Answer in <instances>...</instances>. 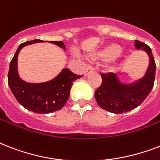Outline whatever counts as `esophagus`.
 I'll return each mask as SVG.
<instances>
[{
	"label": "esophagus",
	"mask_w": 160,
	"mask_h": 160,
	"mask_svg": "<svg viewBox=\"0 0 160 160\" xmlns=\"http://www.w3.org/2000/svg\"><path fill=\"white\" fill-rule=\"evenodd\" d=\"M93 71H94V67L91 66V65H88L87 68H86V70H85V75H89L90 72H93Z\"/></svg>",
	"instance_id": "obj_1"
}]
</instances>
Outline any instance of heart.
<instances>
[{
    "label": "heart",
    "instance_id": "1",
    "mask_svg": "<svg viewBox=\"0 0 160 160\" xmlns=\"http://www.w3.org/2000/svg\"><path fill=\"white\" fill-rule=\"evenodd\" d=\"M121 46L117 44H111V45H109L105 47L100 52L96 54L95 57L108 61V60H114V58H116L119 54L121 53Z\"/></svg>",
    "mask_w": 160,
    "mask_h": 160
}]
</instances>
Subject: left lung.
<instances>
[{
  "instance_id": "8db88e82",
  "label": "left lung",
  "mask_w": 160,
  "mask_h": 160,
  "mask_svg": "<svg viewBox=\"0 0 160 160\" xmlns=\"http://www.w3.org/2000/svg\"><path fill=\"white\" fill-rule=\"evenodd\" d=\"M136 49L142 48L149 56V65L144 77L133 85H122L113 73L101 74L102 83L95 90V98L101 109L114 114H123L135 109L154 87L156 65L148 45L135 41Z\"/></svg>"
}]
</instances>
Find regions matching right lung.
<instances>
[{
    "mask_svg": "<svg viewBox=\"0 0 160 160\" xmlns=\"http://www.w3.org/2000/svg\"><path fill=\"white\" fill-rule=\"evenodd\" d=\"M41 40L26 41L19 46L10 63L8 85L16 100L24 108L37 114H49L60 110L65 105L70 96V88L74 80L83 75H75L69 69H64L51 81L41 84L26 83L20 79L17 73V56L22 47L27 45L42 42ZM64 50L66 49L63 41H50Z\"/></svg>",
    "mask_w": 160,
    "mask_h": 160,
    "instance_id": "1",
    "label": "right lung"
}]
</instances>
